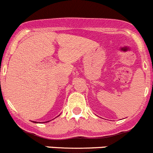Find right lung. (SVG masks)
<instances>
[{
  "instance_id": "right-lung-1",
  "label": "right lung",
  "mask_w": 153,
  "mask_h": 153,
  "mask_svg": "<svg viewBox=\"0 0 153 153\" xmlns=\"http://www.w3.org/2000/svg\"><path fill=\"white\" fill-rule=\"evenodd\" d=\"M33 122H34V123H36V122H35V121H33Z\"/></svg>"
}]
</instances>
